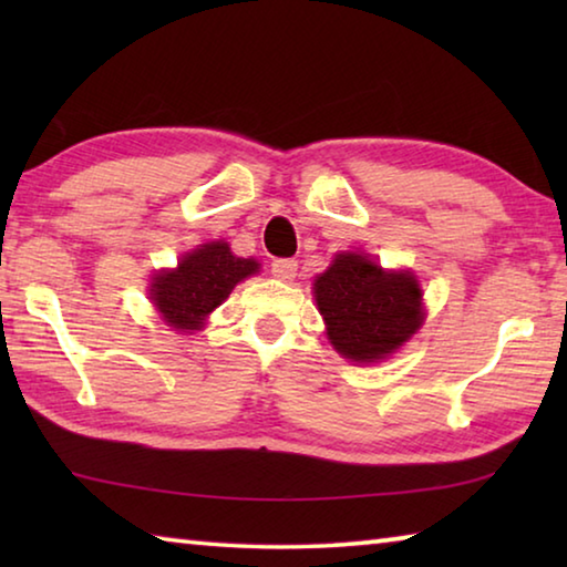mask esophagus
<instances>
[{
	"mask_svg": "<svg viewBox=\"0 0 567 567\" xmlns=\"http://www.w3.org/2000/svg\"><path fill=\"white\" fill-rule=\"evenodd\" d=\"M270 267H272V275L277 277V280H282V282L295 280V275H297L295 260H285V257H280V260H275Z\"/></svg>",
	"mask_w": 567,
	"mask_h": 567,
	"instance_id": "34e87169",
	"label": "esophagus"
}]
</instances>
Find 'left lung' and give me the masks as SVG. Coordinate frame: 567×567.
I'll return each mask as SVG.
<instances>
[{"instance_id":"8db88e82","label":"left lung","mask_w":567,"mask_h":567,"mask_svg":"<svg viewBox=\"0 0 567 567\" xmlns=\"http://www.w3.org/2000/svg\"><path fill=\"white\" fill-rule=\"evenodd\" d=\"M328 340L352 362H380L420 330L422 290L408 270H382L368 255L340 252L315 280Z\"/></svg>"}]
</instances>
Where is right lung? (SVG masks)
Masks as SVG:
<instances>
[{
    "instance_id": "add662e5",
    "label": "right lung",
    "mask_w": 567,
    "mask_h": 567,
    "mask_svg": "<svg viewBox=\"0 0 567 567\" xmlns=\"http://www.w3.org/2000/svg\"><path fill=\"white\" fill-rule=\"evenodd\" d=\"M255 272H260V262L233 255L225 239H217L192 249L175 270L155 272L150 300L172 330L192 332L205 328L207 315Z\"/></svg>"
}]
</instances>
